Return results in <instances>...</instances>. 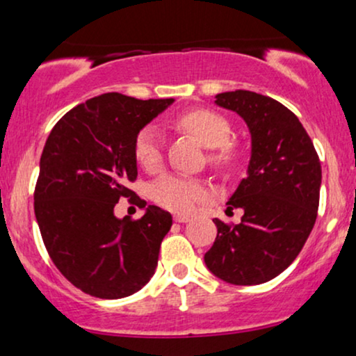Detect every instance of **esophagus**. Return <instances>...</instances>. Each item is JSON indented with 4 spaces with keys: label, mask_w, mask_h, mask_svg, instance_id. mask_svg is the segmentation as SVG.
I'll return each mask as SVG.
<instances>
[{
    "label": "esophagus",
    "mask_w": 356,
    "mask_h": 356,
    "mask_svg": "<svg viewBox=\"0 0 356 356\" xmlns=\"http://www.w3.org/2000/svg\"><path fill=\"white\" fill-rule=\"evenodd\" d=\"M174 220H175V222H187V220H191V216L175 214V216H174Z\"/></svg>",
    "instance_id": "esophagus-1"
}]
</instances>
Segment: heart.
<instances>
[{"label": "heart", "mask_w": 356, "mask_h": 356, "mask_svg": "<svg viewBox=\"0 0 356 356\" xmlns=\"http://www.w3.org/2000/svg\"><path fill=\"white\" fill-rule=\"evenodd\" d=\"M177 124L187 130L207 149H216L212 162L218 167L234 164L238 149L229 144L231 125L220 113L207 108L191 110L179 117ZM134 155L137 162L149 172L162 165V136L155 127H145L134 142ZM206 184L181 174H165L150 186V195L159 206L175 212H189L207 197Z\"/></svg>", "instance_id": "1"}]
</instances>
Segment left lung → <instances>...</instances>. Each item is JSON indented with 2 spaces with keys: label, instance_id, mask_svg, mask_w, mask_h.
I'll use <instances>...</instances> for the list:
<instances>
[{
  "label": "left lung",
  "instance_id": "8db88e82",
  "mask_svg": "<svg viewBox=\"0 0 356 356\" xmlns=\"http://www.w3.org/2000/svg\"><path fill=\"white\" fill-rule=\"evenodd\" d=\"M216 105L232 110L251 134L246 177L227 201L244 211L241 222L214 219L218 238L204 254L214 276L251 286L284 271L303 249L320 204L321 164L305 127L280 102L249 90L216 95Z\"/></svg>",
  "mask_w": 356,
  "mask_h": 356
}]
</instances>
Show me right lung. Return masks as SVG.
Instances as JSON below:
<instances>
[{"label": "right lung", "instance_id": "1", "mask_svg": "<svg viewBox=\"0 0 356 356\" xmlns=\"http://www.w3.org/2000/svg\"><path fill=\"white\" fill-rule=\"evenodd\" d=\"M174 99L138 100L112 92L76 105L53 127L40 159L35 216L60 273L87 295L118 300L137 293L157 268L172 216L157 206L118 219L115 204L134 192V142Z\"/></svg>", "mask_w": 356, "mask_h": 356}]
</instances>
